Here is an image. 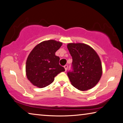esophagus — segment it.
Returning a JSON list of instances; mask_svg holds the SVG:
<instances>
[{"label": "esophagus", "instance_id": "esophagus-1", "mask_svg": "<svg viewBox=\"0 0 123 123\" xmlns=\"http://www.w3.org/2000/svg\"><path fill=\"white\" fill-rule=\"evenodd\" d=\"M64 68H65V71L67 70V69H68V65H64Z\"/></svg>", "mask_w": 123, "mask_h": 123}]
</instances>
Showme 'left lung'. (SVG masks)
<instances>
[{
    "mask_svg": "<svg viewBox=\"0 0 123 123\" xmlns=\"http://www.w3.org/2000/svg\"><path fill=\"white\" fill-rule=\"evenodd\" d=\"M67 47L73 59V70L67 73L71 85L80 91L93 88L102 74L99 56L92 47L84 43H69Z\"/></svg>",
    "mask_w": 123,
    "mask_h": 123,
    "instance_id": "1",
    "label": "left lung"
}]
</instances>
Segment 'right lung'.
<instances>
[{
	"instance_id": "obj_1",
	"label": "right lung",
	"mask_w": 123,
	"mask_h": 123,
	"mask_svg": "<svg viewBox=\"0 0 123 123\" xmlns=\"http://www.w3.org/2000/svg\"><path fill=\"white\" fill-rule=\"evenodd\" d=\"M62 46V42L55 40L45 41L30 52L26 60V73L28 80L34 86L45 87L53 82L58 74L65 71L59 65V57L55 55Z\"/></svg>"
}]
</instances>
